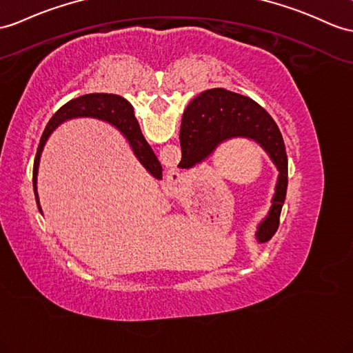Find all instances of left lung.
<instances>
[{
	"instance_id": "8db88e82",
	"label": "left lung",
	"mask_w": 353,
	"mask_h": 353,
	"mask_svg": "<svg viewBox=\"0 0 353 353\" xmlns=\"http://www.w3.org/2000/svg\"><path fill=\"white\" fill-rule=\"evenodd\" d=\"M234 137L256 142L279 170L270 211L256 230L257 241L266 243L279 229L280 212L286 199L288 156L276 121L262 106L225 88L201 92L184 110L179 132L183 157L178 166L190 169L201 165L220 143Z\"/></svg>"
}]
</instances>
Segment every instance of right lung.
Instances as JSON below:
<instances>
[{"mask_svg": "<svg viewBox=\"0 0 353 353\" xmlns=\"http://www.w3.org/2000/svg\"><path fill=\"white\" fill-rule=\"evenodd\" d=\"M72 118H97L101 121H106L112 125H115L119 132L124 134L130 148L133 150L136 159L139 160L141 165L150 172L156 179H161V165L159 159L154 154L152 148L145 141V137L141 132L139 123L136 121L133 114V106L128 103L124 97L117 96V94H106V92H94V94H85L77 99L67 101L64 106L59 108L55 115L50 118L45 132L41 134V139L37 148L36 159H34V170H32V184H34V193H36V201L40 208L39 193H37V174H39V165L41 151L52 134L55 128L63 124L67 119Z\"/></svg>", "mask_w": 353, "mask_h": 353, "instance_id": "right-lung-1", "label": "right lung"}]
</instances>
